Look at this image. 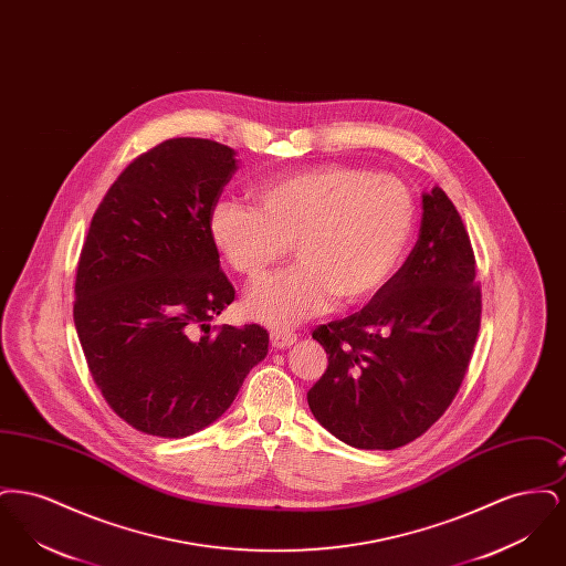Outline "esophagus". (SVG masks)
Wrapping results in <instances>:
<instances>
[{"label": "esophagus", "mask_w": 566, "mask_h": 566, "mask_svg": "<svg viewBox=\"0 0 566 566\" xmlns=\"http://www.w3.org/2000/svg\"><path fill=\"white\" fill-rule=\"evenodd\" d=\"M271 346L282 350V348H289L296 342V333L289 331V328H275L270 333Z\"/></svg>", "instance_id": "1"}]
</instances>
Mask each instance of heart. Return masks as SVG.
Returning a JSON list of instances; mask_svg holds the SVG:
<instances>
[{
  "mask_svg": "<svg viewBox=\"0 0 566 566\" xmlns=\"http://www.w3.org/2000/svg\"><path fill=\"white\" fill-rule=\"evenodd\" d=\"M256 211L220 201L210 216L218 252L248 282L295 250V268L250 289L245 310L271 326L326 312L335 296L363 303L395 275L416 224V206L397 176L323 163L273 176L252 190Z\"/></svg>",
  "mask_w": 566,
  "mask_h": 566,
  "instance_id": "heart-1",
  "label": "heart"
}]
</instances>
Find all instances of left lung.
<instances>
[{"label": "left lung", "instance_id": "1", "mask_svg": "<svg viewBox=\"0 0 566 566\" xmlns=\"http://www.w3.org/2000/svg\"><path fill=\"white\" fill-rule=\"evenodd\" d=\"M420 238L360 312L312 337L328 367L310 388L314 418L360 450H395L431 429L457 397L482 323L475 254L450 197L422 195Z\"/></svg>", "mask_w": 566, "mask_h": 566}]
</instances>
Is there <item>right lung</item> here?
I'll list each match as a JSON object with an SVG mask.
<instances>
[{"instance_id":"1","label":"right lung","mask_w":566,"mask_h":566,"mask_svg":"<svg viewBox=\"0 0 566 566\" xmlns=\"http://www.w3.org/2000/svg\"><path fill=\"white\" fill-rule=\"evenodd\" d=\"M233 148L171 137L129 163L95 210L74 286V324L106 403L135 431L180 439L220 418L268 356L259 324L210 328L235 289L210 216Z\"/></svg>"}]
</instances>
